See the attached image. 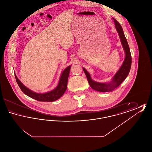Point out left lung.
Returning <instances> with one entry per match:
<instances>
[{"label": "left lung", "mask_w": 152, "mask_h": 152, "mask_svg": "<svg viewBox=\"0 0 152 152\" xmlns=\"http://www.w3.org/2000/svg\"><path fill=\"white\" fill-rule=\"evenodd\" d=\"M112 19L114 20L115 28L118 34L121 43L123 45V50L125 52V56L123 64L118 70V71L116 73V74L113 76L112 80L109 83H99L95 81L92 79L90 74L87 70L84 68H83V71L86 75L89 86L93 89L101 92H111L118 87L128 76L130 72L132 64V57L130 49L124 34L123 28L120 23L115 19L113 18Z\"/></svg>", "instance_id": "8db88e82"}]
</instances>
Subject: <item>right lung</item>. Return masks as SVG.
Listing matches in <instances>:
<instances>
[{
  "label": "right lung",
  "instance_id": "right-lung-1",
  "mask_svg": "<svg viewBox=\"0 0 152 152\" xmlns=\"http://www.w3.org/2000/svg\"><path fill=\"white\" fill-rule=\"evenodd\" d=\"M71 67V65H69L63 71V72L61 74L57 87L51 91L46 93H44V94L36 93L30 90L28 88H27L25 86L23 85L22 82L17 77L16 75H15V76L19 87H20V89L24 94H26L27 96L37 101L51 102V101L57 100L65 93V91L67 88L68 79V76L70 72Z\"/></svg>",
  "mask_w": 152,
  "mask_h": 152
}]
</instances>
